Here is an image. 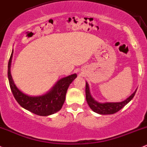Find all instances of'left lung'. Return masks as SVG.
<instances>
[{
	"mask_svg": "<svg viewBox=\"0 0 147 147\" xmlns=\"http://www.w3.org/2000/svg\"><path fill=\"white\" fill-rule=\"evenodd\" d=\"M86 102L89 107L93 112L100 114H112L119 112L124 106L130 102L135 96L136 91H135L130 97L127 98L125 100L121 102H106L100 103L95 100L90 93L89 88L88 84L86 83Z\"/></svg>",
	"mask_w": 147,
	"mask_h": 147,
	"instance_id": "left-lung-1",
	"label": "left lung"
}]
</instances>
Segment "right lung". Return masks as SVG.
Masks as SVG:
<instances>
[{
	"instance_id": "right-lung-1",
	"label": "right lung",
	"mask_w": 147,
	"mask_h": 147,
	"mask_svg": "<svg viewBox=\"0 0 147 147\" xmlns=\"http://www.w3.org/2000/svg\"><path fill=\"white\" fill-rule=\"evenodd\" d=\"M12 51L8 62L7 75L9 86L17 102L24 109L39 116H48L59 111L65 102L66 92L69 85L77 77L76 74L61 79L52 89L41 96H28L20 91L12 80L10 74V65L12 57Z\"/></svg>"
}]
</instances>
